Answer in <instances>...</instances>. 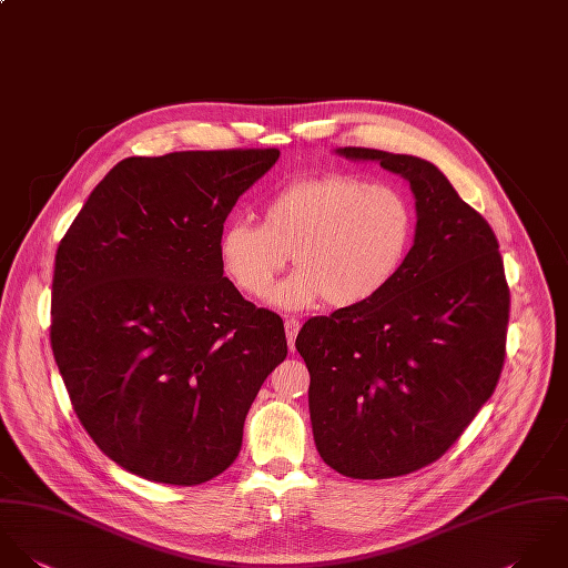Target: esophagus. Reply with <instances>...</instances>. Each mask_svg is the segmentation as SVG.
Listing matches in <instances>:
<instances>
[{
  "label": "esophagus",
  "instance_id": "1",
  "mask_svg": "<svg viewBox=\"0 0 568 568\" xmlns=\"http://www.w3.org/2000/svg\"><path fill=\"white\" fill-rule=\"evenodd\" d=\"M298 329H301V321L296 318H285V336H287V344L290 348L294 351V341L298 336Z\"/></svg>",
  "mask_w": 568,
  "mask_h": 568
}]
</instances>
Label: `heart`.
<instances>
[{
  "mask_svg": "<svg viewBox=\"0 0 568 568\" xmlns=\"http://www.w3.org/2000/svg\"><path fill=\"white\" fill-rule=\"evenodd\" d=\"M417 234L413 200L397 186L351 173L296 180L261 209V224L236 220L220 236L234 287L263 298L294 254L298 267L272 296L283 310H332L377 298L404 270Z\"/></svg>",
  "mask_w": 568,
  "mask_h": 568,
  "instance_id": "b5f03b06",
  "label": "heart"
}]
</instances>
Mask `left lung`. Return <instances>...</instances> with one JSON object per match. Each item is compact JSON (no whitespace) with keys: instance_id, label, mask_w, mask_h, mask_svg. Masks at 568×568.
Instances as JSON below:
<instances>
[{"instance_id":"1","label":"left lung","mask_w":568,"mask_h":568,"mask_svg":"<svg viewBox=\"0 0 568 568\" xmlns=\"http://www.w3.org/2000/svg\"><path fill=\"white\" fill-rule=\"evenodd\" d=\"M410 182L417 234L399 276L373 301L310 318L296 348L323 460L348 478H393L448 453L491 397L509 323L498 239L430 162L364 146Z\"/></svg>"}]
</instances>
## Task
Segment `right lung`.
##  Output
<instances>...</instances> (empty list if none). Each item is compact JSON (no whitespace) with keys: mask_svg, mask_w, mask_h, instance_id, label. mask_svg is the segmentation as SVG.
I'll use <instances>...</instances> for the list:
<instances>
[{"mask_svg":"<svg viewBox=\"0 0 568 568\" xmlns=\"http://www.w3.org/2000/svg\"><path fill=\"white\" fill-rule=\"evenodd\" d=\"M278 149L126 158L63 234L50 342L72 408L120 467L200 485L236 458L287 355L283 321L224 276L220 236Z\"/></svg>","mask_w":568,"mask_h":568,"instance_id":"1","label":"right lung"}]
</instances>
